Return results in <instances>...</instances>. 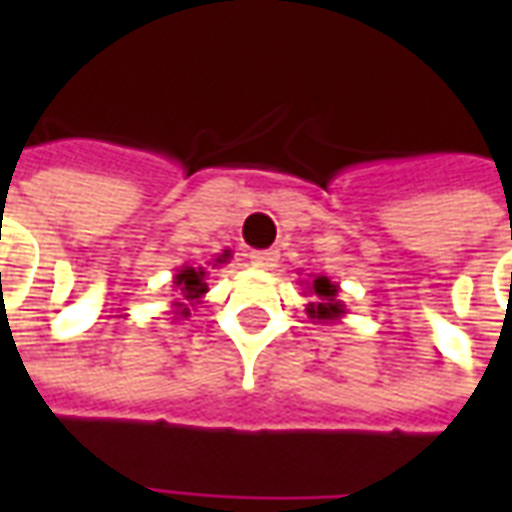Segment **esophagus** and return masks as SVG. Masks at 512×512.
Wrapping results in <instances>:
<instances>
[{
    "label": "esophagus",
    "instance_id": "1",
    "mask_svg": "<svg viewBox=\"0 0 512 512\" xmlns=\"http://www.w3.org/2000/svg\"><path fill=\"white\" fill-rule=\"evenodd\" d=\"M277 260V249H263V252H252V255H249V263L255 268H260V271H271V268L277 266Z\"/></svg>",
    "mask_w": 512,
    "mask_h": 512
}]
</instances>
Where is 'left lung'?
Here are the masks:
<instances>
[{
  "label": "left lung",
  "instance_id": "left-lung-1",
  "mask_svg": "<svg viewBox=\"0 0 512 512\" xmlns=\"http://www.w3.org/2000/svg\"><path fill=\"white\" fill-rule=\"evenodd\" d=\"M307 285V293L315 296V301L307 304V315L312 321L318 323H337L345 315V304L337 296H340V285H334L329 277H312V282H304Z\"/></svg>",
  "mask_w": 512,
  "mask_h": 512
}]
</instances>
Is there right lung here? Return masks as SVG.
I'll return each mask as SVG.
<instances>
[{
	"label": "right lung",
	"instance_id": "right-lung-1",
	"mask_svg": "<svg viewBox=\"0 0 512 512\" xmlns=\"http://www.w3.org/2000/svg\"><path fill=\"white\" fill-rule=\"evenodd\" d=\"M227 260H230V249H224L222 255L216 257L213 263H208V266L219 268L224 266ZM208 274H211V271H208L205 266L194 268L186 263V266L178 268V274L172 277V288L178 290L180 301H172V321H178V318H189L191 310L200 304L202 296L208 293V282H205Z\"/></svg>",
	"mask_w": 512,
	"mask_h": 512
}]
</instances>
